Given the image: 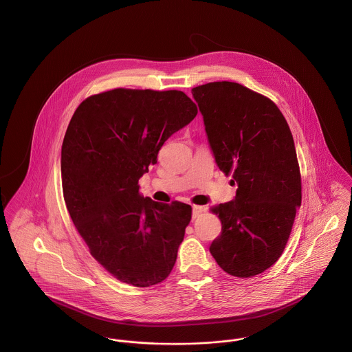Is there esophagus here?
Segmentation results:
<instances>
[{"mask_svg":"<svg viewBox=\"0 0 352 352\" xmlns=\"http://www.w3.org/2000/svg\"><path fill=\"white\" fill-rule=\"evenodd\" d=\"M205 210H206V208H205V206H201V205H193V219H197L198 216H201Z\"/></svg>","mask_w":352,"mask_h":352,"instance_id":"esophagus-1","label":"esophagus"}]
</instances>
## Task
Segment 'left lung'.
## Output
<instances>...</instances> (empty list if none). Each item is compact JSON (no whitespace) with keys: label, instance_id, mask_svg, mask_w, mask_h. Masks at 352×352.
Listing matches in <instances>:
<instances>
[{"label":"left lung","instance_id":"1","mask_svg":"<svg viewBox=\"0 0 352 352\" xmlns=\"http://www.w3.org/2000/svg\"><path fill=\"white\" fill-rule=\"evenodd\" d=\"M192 93L216 163L237 186L232 201L210 209L221 234L209 251L226 273L251 278L279 259L301 205L294 140L273 101L240 83L209 82Z\"/></svg>","mask_w":352,"mask_h":352}]
</instances>
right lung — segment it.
<instances>
[{
  "label": "right lung",
  "instance_id": "obj_1",
  "mask_svg": "<svg viewBox=\"0 0 352 352\" xmlns=\"http://www.w3.org/2000/svg\"><path fill=\"white\" fill-rule=\"evenodd\" d=\"M181 90L118 87L83 100L62 144L66 208L91 256L120 282L148 287L174 267L192 206L140 195L163 143L195 118Z\"/></svg>",
  "mask_w": 352,
  "mask_h": 352
}]
</instances>
